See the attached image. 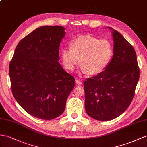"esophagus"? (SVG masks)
<instances>
[{
    "mask_svg": "<svg viewBox=\"0 0 147 147\" xmlns=\"http://www.w3.org/2000/svg\"><path fill=\"white\" fill-rule=\"evenodd\" d=\"M75 82H76V83L78 84V85H81L82 84V82L79 80H77V79H76V80H75Z\"/></svg>",
    "mask_w": 147,
    "mask_h": 147,
    "instance_id": "34e87169",
    "label": "esophagus"
}]
</instances>
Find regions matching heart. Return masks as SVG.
Listing matches in <instances>:
<instances>
[{"label": "heart", "mask_w": 147, "mask_h": 147, "mask_svg": "<svg viewBox=\"0 0 147 147\" xmlns=\"http://www.w3.org/2000/svg\"><path fill=\"white\" fill-rule=\"evenodd\" d=\"M112 55L113 48L109 41L83 35L71 41L70 48L63 49L61 59L67 70H74L80 62L81 74L95 75L106 69Z\"/></svg>", "instance_id": "b5f03b06"}]
</instances>
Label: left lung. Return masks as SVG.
<instances>
[{
  "label": "left lung",
  "mask_w": 147,
  "mask_h": 147,
  "mask_svg": "<svg viewBox=\"0 0 147 147\" xmlns=\"http://www.w3.org/2000/svg\"><path fill=\"white\" fill-rule=\"evenodd\" d=\"M113 55L104 71L84 82L85 109L91 117L106 121L129 107L140 76L136 53L120 33L111 27Z\"/></svg>",
  "instance_id": "1"
}]
</instances>
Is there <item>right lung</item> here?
Masks as SVG:
<instances>
[{"label": "right lung", "instance_id": "add662e5", "mask_svg": "<svg viewBox=\"0 0 147 147\" xmlns=\"http://www.w3.org/2000/svg\"><path fill=\"white\" fill-rule=\"evenodd\" d=\"M65 28L43 26L24 37L16 47L9 66L14 98L36 118L51 120L63 114L74 78L58 62Z\"/></svg>", "mask_w": 147, "mask_h": 147}]
</instances>
